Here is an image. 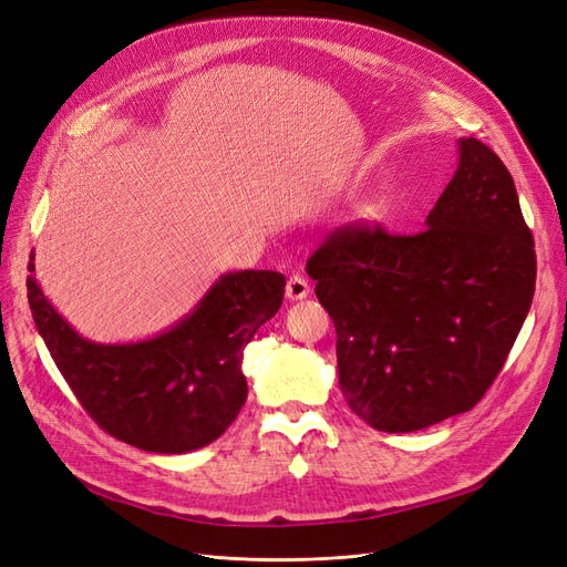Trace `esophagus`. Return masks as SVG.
Instances as JSON below:
<instances>
[{
	"instance_id": "esophagus-1",
	"label": "esophagus",
	"mask_w": 567,
	"mask_h": 567,
	"mask_svg": "<svg viewBox=\"0 0 567 567\" xmlns=\"http://www.w3.org/2000/svg\"><path fill=\"white\" fill-rule=\"evenodd\" d=\"M309 296V284L302 277H290L286 284V298L288 300H305Z\"/></svg>"
}]
</instances>
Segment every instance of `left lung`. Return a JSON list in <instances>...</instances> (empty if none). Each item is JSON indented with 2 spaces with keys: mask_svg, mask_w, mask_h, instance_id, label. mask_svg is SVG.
Returning <instances> with one entry per match:
<instances>
[{
  "mask_svg": "<svg viewBox=\"0 0 567 567\" xmlns=\"http://www.w3.org/2000/svg\"><path fill=\"white\" fill-rule=\"evenodd\" d=\"M424 227L333 234L307 262L338 330L340 389L373 429L405 434L472 410L535 296V244L512 173L476 138Z\"/></svg>",
  "mask_w": 567,
  "mask_h": 567,
  "instance_id": "obj_1",
  "label": "left lung"
}]
</instances>
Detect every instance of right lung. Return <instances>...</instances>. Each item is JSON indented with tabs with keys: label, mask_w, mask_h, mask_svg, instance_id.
Returning a JSON list of instances; mask_svg holds the SVG:
<instances>
[{
	"label": "right lung",
	"mask_w": 567,
	"mask_h": 567,
	"mask_svg": "<svg viewBox=\"0 0 567 567\" xmlns=\"http://www.w3.org/2000/svg\"><path fill=\"white\" fill-rule=\"evenodd\" d=\"M28 302L51 359L107 434L147 453L183 455L216 441L248 396L244 349L277 315L279 271L220 275L183 319L133 342H95L68 323L28 265Z\"/></svg>",
	"instance_id": "right-lung-1"
}]
</instances>
